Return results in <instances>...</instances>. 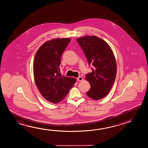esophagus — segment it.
Listing matches in <instances>:
<instances>
[{
    "label": "esophagus",
    "instance_id": "34e87169",
    "mask_svg": "<svg viewBox=\"0 0 148 148\" xmlns=\"http://www.w3.org/2000/svg\"><path fill=\"white\" fill-rule=\"evenodd\" d=\"M77 80H78V81H82V77H78V78H77Z\"/></svg>",
    "mask_w": 148,
    "mask_h": 148
}]
</instances>
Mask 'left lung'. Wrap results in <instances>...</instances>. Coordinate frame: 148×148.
Here are the masks:
<instances>
[{"mask_svg": "<svg viewBox=\"0 0 148 148\" xmlns=\"http://www.w3.org/2000/svg\"><path fill=\"white\" fill-rule=\"evenodd\" d=\"M84 53L92 71L85 75L90 85L86 95L99 100L107 95L115 81L116 64L112 50L108 43L96 36H84L77 39Z\"/></svg>", "mask_w": 148, "mask_h": 148, "instance_id": "obj_1", "label": "left lung"}]
</instances>
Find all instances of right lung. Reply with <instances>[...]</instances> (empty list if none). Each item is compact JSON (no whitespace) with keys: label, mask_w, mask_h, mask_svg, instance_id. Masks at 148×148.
Instances as JSON below:
<instances>
[{"label":"right lung","mask_w":148,"mask_h":148,"mask_svg":"<svg viewBox=\"0 0 148 148\" xmlns=\"http://www.w3.org/2000/svg\"><path fill=\"white\" fill-rule=\"evenodd\" d=\"M70 38L47 41L36 53L33 70L36 85L45 99L57 103L64 99L76 82L75 78L61 75L60 58Z\"/></svg>","instance_id":"obj_1"}]
</instances>
